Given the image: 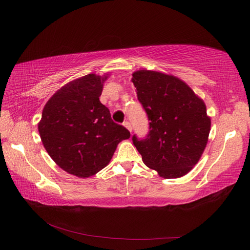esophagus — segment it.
I'll return each instance as SVG.
<instances>
[{
	"label": "esophagus",
	"instance_id": "34e87169",
	"mask_svg": "<svg viewBox=\"0 0 250 250\" xmlns=\"http://www.w3.org/2000/svg\"><path fill=\"white\" fill-rule=\"evenodd\" d=\"M122 125H124L125 126V128L126 129H128L130 132H131V130H132V126H131V124H130V122L128 121V120H125V121H124V124H122Z\"/></svg>",
	"mask_w": 250,
	"mask_h": 250
}]
</instances>
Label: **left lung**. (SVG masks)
<instances>
[{
    "mask_svg": "<svg viewBox=\"0 0 250 250\" xmlns=\"http://www.w3.org/2000/svg\"><path fill=\"white\" fill-rule=\"evenodd\" d=\"M149 130L132 141L143 162L163 178L187 174L203 153L210 130L203 101L180 79L152 71L132 78Z\"/></svg>",
    "mask_w": 250,
    "mask_h": 250,
    "instance_id": "left-lung-1",
    "label": "left lung"
}]
</instances>
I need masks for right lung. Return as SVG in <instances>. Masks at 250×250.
<instances>
[{
	"instance_id": "obj_1",
	"label": "right lung",
	"mask_w": 250,
	"mask_h": 250,
	"mask_svg": "<svg viewBox=\"0 0 250 250\" xmlns=\"http://www.w3.org/2000/svg\"><path fill=\"white\" fill-rule=\"evenodd\" d=\"M105 79L89 74L66 83L47 102L39 124L52 160L78 177L92 176L104 168L118 143L130 137L100 102Z\"/></svg>"
}]
</instances>
